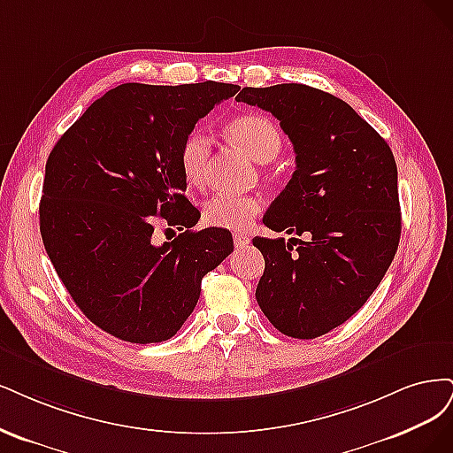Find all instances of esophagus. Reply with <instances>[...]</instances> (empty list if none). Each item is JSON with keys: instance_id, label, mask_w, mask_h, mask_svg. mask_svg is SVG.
Returning a JSON list of instances; mask_svg holds the SVG:
<instances>
[{"instance_id": "1", "label": "esophagus", "mask_w": 453, "mask_h": 453, "mask_svg": "<svg viewBox=\"0 0 453 453\" xmlns=\"http://www.w3.org/2000/svg\"><path fill=\"white\" fill-rule=\"evenodd\" d=\"M233 244H235V248H244L246 244H250V237L244 235V233H235L233 235Z\"/></svg>"}]
</instances>
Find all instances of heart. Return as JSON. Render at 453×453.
Returning a JSON list of instances; mask_svg holds the SVG:
<instances>
[{
  "label": "heart",
  "mask_w": 453,
  "mask_h": 453,
  "mask_svg": "<svg viewBox=\"0 0 453 453\" xmlns=\"http://www.w3.org/2000/svg\"><path fill=\"white\" fill-rule=\"evenodd\" d=\"M227 137L257 164H269L282 150L279 126L264 114H242L226 126ZM211 139L203 131H192L180 147V169L189 186L207 182ZM264 205L257 196L216 194L203 205V222L212 227L244 231L261 212Z\"/></svg>",
  "instance_id": "heart-1"
}]
</instances>
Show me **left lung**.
<instances>
[{"instance_id":"1","label":"left lung","mask_w":453,"mask_h":453,"mask_svg":"<svg viewBox=\"0 0 453 453\" xmlns=\"http://www.w3.org/2000/svg\"><path fill=\"white\" fill-rule=\"evenodd\" d=\"M235 99L280 120L296 150V171L264 224L304 239L254 237L265 257L257 304L288 337L316 339L367 303L395 257V157L346 101L312 86H246Z\"/></svg>"}]
</instances>
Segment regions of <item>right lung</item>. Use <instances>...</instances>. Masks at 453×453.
Returning a JSON list of instances; mask_svg holds the SVG:
<instances>
[{
  "instance_id": "right-lung-1",
  "label": "right lung",
  "mask_w": 453,
  "mask_h": 453,
  "mask_svg": "<svg viewBox=\"0 0 453 453\" xmlns=\"http://www.w3.org/2000/svg\"><path fill=\"white\" fill-rule=\"evenodd\" d=\"M237 84L127 82L86 109L47 159L39 205L45 250L82 314L112 337L162 342L194 312L201 280L233 252L222 227L194 231L180 147ZM187 227L156 245L153 226Z\"/></svg>"
}]
</instances>
